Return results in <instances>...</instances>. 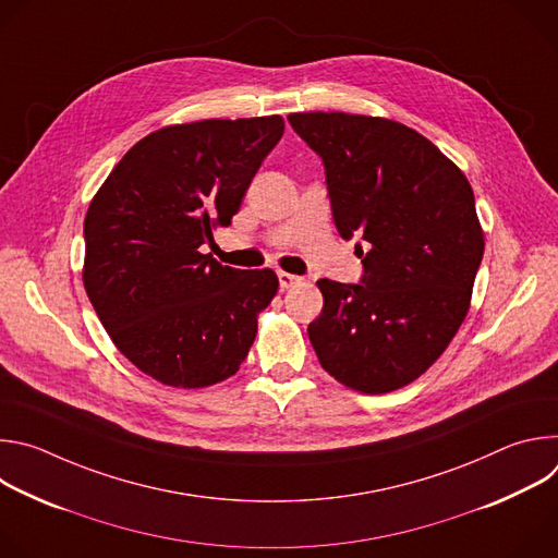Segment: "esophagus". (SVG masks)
<instances>
[{"instance_id": "obj_1", "label": "esophagus", "mask_w": 558, "mask_h": 558, "mask_svg": "<svg viewBox=\"0 0 558 558\" xmlns=\"http://www.w3.org/2000/svg\"><path fill=\"white\" fill-rule=\"evenodd\" d=\"M278 282H280V289H291V287L300 284L302 278L293 276V274H287V271H278Z\"/></svg>"}]
</instances>
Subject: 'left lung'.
Returning a JSON list of instances; mask_svg holds the SVG:
<instances>
[{
	"mask_svg": "<svg viewBox=\"0 0 558 558\" xmlns=\"http://www.w3.org/2000/svg\"><path fill=\"white\" fill-rule=\"evenodd\" d=\"M289 123L323 158L340 235L364 241L357 284L317 280L325 306L308 340L344 386L402 388L446 351L468 313L484 258L472 187L439 147L397 121L295 112Z\"/></svg>",
	"mask_w": 558,
	"mask_h": 558,
	"instance_id": "1",
	"label": "left lung"
}]
</instances>
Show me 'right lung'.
Wrapping results in <instances>:
<instances>
[{
	"mask_svg": "<svg viewBox=\"0 0 558 558\" xmlns=\"http://www.w3.org/2000/svg\"><path fill=\"white\" fill-rule=\"evenodd\" d=\"M282 132L278 114L161 128L121 158L88 207L86 293L117 349L161 384H218L256 340L278 276L222 267L201 247L241 209Z\"/></svg>",
	"mask_w": 558,
	"mask_h": 558,
	"instance_id": "add662e5",
	"label": "right lung"
}]
</instances>
